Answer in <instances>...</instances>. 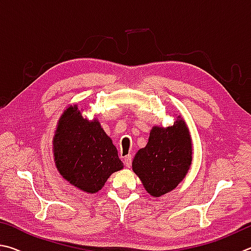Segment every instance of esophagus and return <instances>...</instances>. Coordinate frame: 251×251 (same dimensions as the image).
Segmentation results:
<instances>
[{"label":"esophagus","mask_w":251,"mask_h":251,"mask_svg":"<svg viewBox=\"0 0 251 251\" xmlns=\"http://www.w3.org/2000/svg\"><path fill=\"white\" fill-rule=\"evenodd\" d=\"M131 164H132V156L131 155L125 156V165L126 166V168H130Z\"/></svg>","instance_id":"34e87169"}]
</instances>
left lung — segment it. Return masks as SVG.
Masks as SVG:
<instances>
[{
  "label": "left lung",
  "instance_id": "1",
  "mask_svg": "<svg viewBox=\"0 0 251 251\" xmlns=\"http://www.w3.org/2000/svg\"><path fill=\"white\" fill-rule=\"evenodd\" d=\"M192 155L190 129L178 114L173 126H153L147 146L134 156L132 170L149 194L160 197L173 191L185 178Z\"/></svg>",
  "mask_w": 251,
  "mask_h": 251
}]
</instances>
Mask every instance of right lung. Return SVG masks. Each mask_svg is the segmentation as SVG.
<instances>
[{"instance_id": "right-lung-1", "label": "right lung", "mask_w": 251, "mask_h": 251, "mask_svg": "<svg viewBox=\"0 0 251 251\" xmlns=\"http://www.w3.org/2000/svg\"><path fill=\"white\" fill-rule=\"evenodd\" d=\"M52 153L63 178L89 194L99 192L112 173L123 169L117 148L98 119L83 118L77 104L61 113L52 138Z\"/></svg>"}]
</instances>
